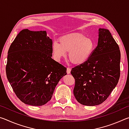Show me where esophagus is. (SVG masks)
Instances as JSON below:
<instances>
[{"label": "esophagus", "instance_id": "obj_1", "mask_svg": "<svg viewBox=\"0 0 129 129\" xmlns=\"http://www.w3.org/2000/svg\"><path fill=\"white\" fill-rule=\"evenodd\" d=\"M71 68L68 67L67 69V74H70V73H71Z\"/></svg>", "mask_w": 129, "mask_h": 129}]
</instances>
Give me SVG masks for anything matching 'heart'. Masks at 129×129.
I'll list each match as a JSON object with an SVG mask.
<instances>
[{"instance_id":"b5f03b06","label":"heart","mask_w":129,"mask_h":129,"mask_svg":"<svg viewBox=\"0 0 129 129\" xmlns=\"http://www.w3.org/2000/svg\"><path fill=\"white\" fill-rule=\"evenodd\" d=\"M59 43H54L52 49L56 60L59 61L68 52V59L73 64L80 65L90 58L94 49V43L90 38L79 33L70 34L59 39Z\"/></svg>"}]
</instances>
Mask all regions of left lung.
<instances>
[{
  "label": "left lung",
  "instance_id": "obj_1",
  "mask_svg": "<svg viewBox=\"0 0 129 129\" xmlns=\"http://www.w3.org/2000/svg\"><path fill=\"white\" fill-rule=\"evenodd\" d=\"M98 45L85 63L71 70L74 95L81 104L95 106L108 99L118 82L121 53L108 29L99 28Z\"/></svg>",
  "mask_w": 129,
  "mask_h": 129
}]
</instances>
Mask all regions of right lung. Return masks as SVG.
I'll list each match as a JSON object with an SVG mask.
<instances>
[{
    "label": "right lung",
    "mask_w": 129,
    "mask_h": 129,
    "mask_svg": "<svg viewBox=\"0 0 129 129\" xmlns=\"http://www.w3.org/2000/svg\"><path fill=\"white\" fill-rule=\"evenodd\" d=\"M52 40L45 30L19 32L8 49L6 71L17 98L23 103L42 106L50 101L67 68L52 58Z\"/></svg>",
    "instance_id": "add662e5"
}]
</instances>
